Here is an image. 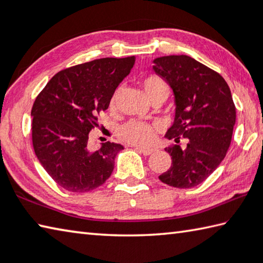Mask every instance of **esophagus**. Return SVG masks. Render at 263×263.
I'll return each instance as SVG.
<instances>
[{"label":"esophagus","mask_w":263,"mask_h":263,"mask_svg":"<svg viewBox=\"0 0 263 263\" xmlns=\"http://www.w3.org/2000/svg\"><path fill=\"white\" fill-rule=\"evenodd\" d=\"M136 149L138 151V152H140L141 154L144 155H151L152 153H154V148H147V147H136Z\"/></svg>","instance_id":"esophagus-1"}]
</instances>
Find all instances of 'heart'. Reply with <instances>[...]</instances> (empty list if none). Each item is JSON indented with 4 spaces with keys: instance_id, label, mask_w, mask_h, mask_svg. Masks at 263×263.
<instances>
[{
    "instance_id": "obj_1",
    "label": "heart",
    "mask_w": 263,
    "mask_h": 263,
    "mask_svg": "<svg viewBox=\"0 0 263 263\" xmlns=\"http://www.w3.org/2000/svg\"><path fill=\"white\" fill-rule=\"evenodd\" d=\"M141 86L144 88L145 94L149 101L162 99L166 100L169 95V87L166 81L158 75H148L141 81ZM118 96V89L114 92L110 100V105L115 104ZM118 137L123 141L131 145L144 146L149 144L153 138V126L149 124L140 121H130L119 127Z\"/></svg>"
}]
</instances>
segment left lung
I'll list each match as a JSON object with an SVG mask.
<instances>
[{"instance_id": "left-lung-1", "label": "left lung", "mask_w": 263, "mask_h": 263, "mask_svg": "<svg viewBox=\"0 0 263 263\" xmlns=\"http://www.w3.org/2000/svg\"><path fill=\"white\" fill-rule=\"evenodd\" d=\"M153 70L173 89L175 118L166 133L176 145L166 148L172 166L159 176L181 189L205 181L224 160L232 139L235 106L229 84L220 74L188 55L153 60ZM185 139L187 146L178 145Z\"/></svg>"}]
</instances>
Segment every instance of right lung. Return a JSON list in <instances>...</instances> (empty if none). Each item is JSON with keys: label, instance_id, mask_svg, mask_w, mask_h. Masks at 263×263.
Listing matches in <instances>:
<instances>
[{"label": "right lung", "instance_id": "obj_1", "mask_svg": "<svg viewBox=\"0 0 263 263\" xmlns=\"http://www.w3.org/2000/svg\"><path fill=\"white\" fill-rule=\"evenodd\" d=\"M136 58H102L60 70L35 99L32 145L39 162L58 185L72 193L94 190L109 179L124 147L106 141L88 146L97 117L109 108L116 88Z\"/></svg>", "mask_w": 263, "mask_h": 263}]
</instances>
